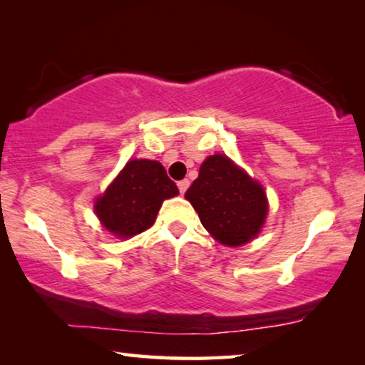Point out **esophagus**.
Segmentation results:
<instances>
[{"label": "esophagus", "mask_w": 365, "mask_h": 365, "mask_svg": "<svg viewBox=\"0 0 365 365\" xmlns=\"http://www.w3.org/2000/svg\"><path fill=\"white\" fill-rule=\"evenodd\" d=\"M178 187H179V192H181V194L186 192L187 187H189V181H187V179H182V181H179V182H178Z\"/></svg>", "instance_id": "34e87169"}]
</instances>
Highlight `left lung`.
<instances>
[{"mask_svg": "<svg viewBox=\"0 0 365 365\" xmlns=\"http://www.w3.org/2000/svg\"><path fill=\"white\" fill-rule=\"evenodd\" d=\"M184 196L202 226L226 246H241L256 237L267 214L261 184L222 154L201 164L197 179Z\"/></svg>", "mask_w": 365, "mask_h": 365, "instance_id": "left-lung-1", "label": "left lung"}]
</instances>
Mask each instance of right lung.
I'll return each instance as SVG.
<instances>
[{"instance_id": "right-lung-1", "label": "right lung", "mask_w": 365, "mask_h": 365, "mask_svg": "<svg viewBox=\"0 0 365 365\" xmlns=\"http://www.w3.org/2000/svg\"><path fill=\"white\" fill-rule=\"evenodd\" d=\"M176 194V182L168 178L161 164L134 159L98 199L94 211L114 236L131 237L151 227L164 199Z\"/></svg>"}]
</instances>
